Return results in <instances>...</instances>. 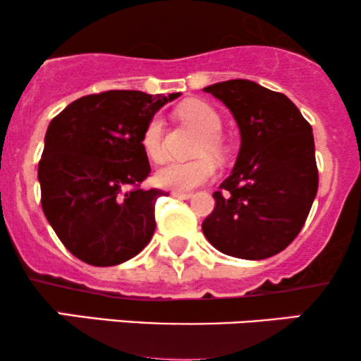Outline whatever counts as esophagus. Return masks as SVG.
I'll return each instance as SVG.
<instances>
[{"instance_id":"1","label":"esophagus","mask_w":361,"mask_h":361,"mask_svg":"<svg viewBox=\"0 0 361 361\" xmlns=\"http://www.w3.org/2000/svg\"><path fill=\"white\" fill-rule=\"evenodd\" d=\"M172 196L177 197V199H190V197H192V194H190V192H177V190H176V192H172Z\"/></svg>"}]
</instances>
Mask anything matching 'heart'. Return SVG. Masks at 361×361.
I'll return each instance as SVG.
<instances>
[{
    "mask_svg": "<svg viewBox=\"0 0 361 361\" xmlns=\"http://www.w3.org/2000/svg\"><path fill=\"white\" fill-rule=\"evenodd\" d=\"M179 114L184 120L194 123L199 130L204 131L199 152L209 150L216 157L224 155L226 147H224L221 135H219L223 121L213 106L204 103V101H189L179 109ZM142 147L154 162H162L165 159L164 120L160 114H154L143 128ZM214 176L216 162L209 155H202L199 159L188 160V162H182V160L167 162L157 171L155 180L160 188L185 192V190L199 188L204 182L213 179Z\"/></svg>",
    "mask_w": 361,
    "mask_h": 361,
    "instance_id": "obj_1",
    "label": "heart"
}]
</instances>
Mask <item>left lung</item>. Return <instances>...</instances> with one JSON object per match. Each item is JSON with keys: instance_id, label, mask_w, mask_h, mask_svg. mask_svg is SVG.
<instances>
[{"instance_id": "8db88e82", "label": "left lung", "mask_w": 361, "mask_h": 361, "mask_svg": "<svg viewBox=\"0 0 361 361\" xmlns=\"http://www.w3.org/2000/svg\"><path fill=\"white\" fill-rule=\"evenodd\" d=\"M204 91L230 109L241 145L231 176L213 194L202 233L224 255H277L302 230L317 192L311 125L286 94L253 80H224Z\"/></svg>"}]
</instances>
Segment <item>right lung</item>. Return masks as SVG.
<instances>
[{
    "mask_svg": "<svg viewBox=\"0 0 361 361\" xmlns=\"http://www.w3.org/2000/svg\"><path fill=\"white\" fill-rule=\"evenodd\" d=\"M179 96L106 91L79 97L50 121L38 164L42 209L79 260L118 265L152 240L155 201L165 192L140 188L150 173L142 133Z\"/></svg>",
    "mask_w": 361,
    "mask_h": 361,
    "instance_id": "add662e5",
    "label": "right lung"
}]
</instances>
